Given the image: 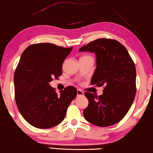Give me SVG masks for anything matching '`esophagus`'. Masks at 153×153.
I'll list each match as a JSON object with an SVG mask.
<instances>
[{
    "label": "esophagus",
    "instance_id": "esophagus-1",
    "mask_svg": "<svg viewBox=\"0 0 153 153\" xmlns=\"http://www.w3.org/2000/svg\"><path fill=\"white\" fill-rule=\"evenodd\" d=\"M77 97L82 96V95H84V93L81 91V90L78 89V90H77Z\"/></svg>",
    "mask_w": 153,
    "mask_h": 153
}]
</instances>
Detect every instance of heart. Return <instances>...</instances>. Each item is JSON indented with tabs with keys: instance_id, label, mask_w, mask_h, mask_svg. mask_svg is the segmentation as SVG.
Instances as JSON below:
<instances>
[{
	"instance_id": "b5f03b06",
	"label": "heart",
	"mask_w": 153,
	"mask_h": 153,
	"mask_svg": "<svg viewBox=\"0 0 153 153\" xmlns=\"http://www.w3.org/2000/svg\"><path fill=\"white\" fill-rule=\"evenodd\" d=\"M86 57H89V56H86Z\"/></svg>"
}]
</instances>
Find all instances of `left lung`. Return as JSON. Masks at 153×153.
<instances>
[{
	"label": "left lung",
	"mask_w": 153,
	"mask_h": 153,
	"mask_svg": "<svg viewBox=\"0 0 153 153\" xmlns=\"http://www.w3.org/2000/svg\"><path fill=\"white\" fill-rule=\"evenodd\" d=\"M79 52L95 54L97 67L91 83L104 86L99 97L84 93L88 100L84 118L99 127L120 122L129 110L136 93V70L127 50L116 40L98 39L82 46Z\"/></svg>",
	"instance_id": "obj_1"
}]
</instances>
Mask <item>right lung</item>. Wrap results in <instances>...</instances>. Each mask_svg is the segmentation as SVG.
<instances>
[{"instance_id":"obj_1","label":"right lung","mask_w":153,"mask_h":153,"mask_svg":"<svg viewBox=\"0 0 153 153\" xmlns=\"http://www.w3.org/2000/svg\"><path fill=\"white\" fill-rule=\"evenodd\" d=\"M72 49L42 43L29 45L22 54L14 74L15 99L21 115L33 127L48 129L60 124L76 98L74 87L57 94L50 85L61 76L62 63Z\"/></svg>"}]
</instances>
